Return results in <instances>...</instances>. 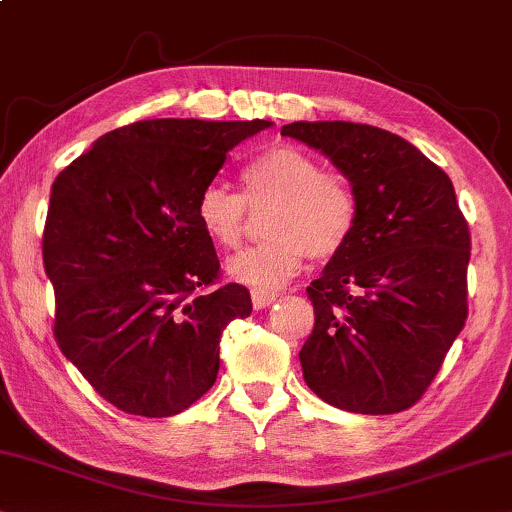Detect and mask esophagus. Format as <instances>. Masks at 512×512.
<instances>
[{
    "label": "esophagus",
    "mask_w": 512,
    "mask_h": 512,
    "mask_svg": "<svg viewBox=\"0 0 512 512\" xmlns=\"http://www.w3.org/2000/svg\"><path fill=\"white\" fill-rule=\"evenodd\" d=\"M250 297H252V304H255V309H267V306H271L278 299L276 292H267V290H252Z\"/></svg>",
    "instance_id": "34e87169"
}]
</instances>
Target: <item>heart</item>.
Instances as JSON below:
<instances>
[{"instance_id": "heart-1", "label": "heart", "mask_w": 512, "mask_h": 512, "mask_svg": "<svg viewBox=\"0 0 512 512\" xmlns=\"http://www.w3.org/2000/svg\"><path fill=\"white\" fill-rule=\"evenodd\" d=\"M243 196L210 182L196 196L194 217L203 236L222 250L241 245L250 210H267V241L227 264L231 278L252 290H278L304 267L306 257L330 260L351 241L358 224L356 189L342 173L295 145L255 156L241 175Z\"/></svg>"}]
</instances>
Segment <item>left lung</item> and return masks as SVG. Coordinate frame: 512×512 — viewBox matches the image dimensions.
<instances>
[{
	"instance_id": "1",
	"label": "left lung",
	"mask_w": 512,
	"mask_h": 512,
	"mask_svg": "<svg viewBox=\"0 0 512 512\" xmlns=\"http://www.w3.org/2000/svg\"><path fill=\"white\" fill-rule=\"evenodd\" d=\"M281 135L318 149L358 196L351 241L306 295L302 351L320 400L358 414L412 407L468 318L470 231L445 170L384 128L295 121Z\"/></svg>"
}]
</instances>
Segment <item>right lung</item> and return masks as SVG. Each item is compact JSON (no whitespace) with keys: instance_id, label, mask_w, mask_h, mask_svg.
I'll list each match as a JSON object with an SVG mask.
<instances>
[{"instance_id":"1","label":"right lung","mask_w":512,"mask_h":512,"mask_svg":"<svg viewBox=\"0 0 512 512\" xmlns=\"http://www.w3.org/2000/svg\"><path fill=\"white\" fill-rule=\"evenodd\" d=\"M271 121L147 119L102 135L51 187L42 255L53 337L107 403L138 417L194 405L250 292L220 283L196 196L229 149Z\"/></svg>"}]
</instances>
